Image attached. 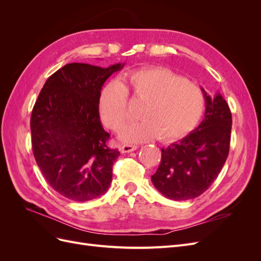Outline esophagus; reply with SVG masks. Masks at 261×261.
Here are the masks:
<instances>
[{"label":"esophagus","mask_w":261,"mask_h":261,"mask_svg":"<svg viewBox=\"0 0 261 261\" xmlns=\"http://www.w3.org/2000/svg\"><path fill=\"white\" fill-rule=\"evenodd\" d=\"M137 148L138 147L135 146V145H122L120 147V150H121V152H123V153H128V152H132V151H135Z\"/></svg>","instance_id":"obj_1"}]
</instances>
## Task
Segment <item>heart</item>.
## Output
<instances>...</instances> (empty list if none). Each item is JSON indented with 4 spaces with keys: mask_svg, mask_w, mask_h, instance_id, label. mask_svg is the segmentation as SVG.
<instances>
[{
    "mask_svg": "<svg viewBox=\"0 0 261 261\" xmlns=\"http://www.w3.org/2000/svg\"><path fill=\"white\" fill-rule=\"evenodd\" d=\"M126 88L137 103H143V120L120 132L126 141L139 143L158 136L165 143L178 140L196 127L202 115L204 97L196 83L164 67L140 68L126 74L123 83H109L101 91V118L112 129L120 128L130 116Z\"/></svg>",
    "mask_w": 261,
    "mask_h": 261,
    "instance_id": "1",
    "label": "heart"
}]
</instances>
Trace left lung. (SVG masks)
<instances>
[{"mask_svg":"<svg viewBox=\"0 0 261 261\" xmlns=\"http://www.w3.org/2000/svg\"><path fill=\"white\" fill-rule=\"evenodd\" d=\"M206 111L194 132L162 148L161 163L151 176L154 187L173 200H188L210 187L226 161L230 150L232 114L218 92L211 98L202 89Z\"/></svg>","mask_w":261,"mask_h":261,"instance_id":"left-lung-1","label":"left lung"}]
</instances>
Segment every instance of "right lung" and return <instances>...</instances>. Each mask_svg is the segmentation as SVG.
I'll return each mask as SVG.
<instances>
[{"label": "right lung", "mask_w": 261, "mask_h": 261, "mask_svg": "<svg viewBox=\"0 0 261 261\" xmlns=\"http://www.w3.org/2000/svg\"><path fill=\"white\" fill-rule=\"evenodd\" d=\"M123 66L66 64L48 78L34 106L30 129L36 162L54 191L70 200L98 198L112 181L120 151L108 145L99 100L106 81Z\"/></svg>", "instance_id": "right-lung-1"}]
</instances>
